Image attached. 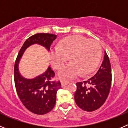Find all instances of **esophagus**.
<instances>
[{"mask_svg": "<svg viewBox=\"0 0 128 128\" xmlns=\"http://www.w3.org/2000/svg\"><path fill=\"white\" fill-rule=\"evenodd\" d=\"M69 83H70V82H69V81L61 80V85H62V86H64L67 85V84H68Z\"/></svg>", "mask_w": 128, "mask_h": 128, "instance_id": "esophagus-1", "label": "esophagus"}]
</instances>
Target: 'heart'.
I'll return each instance as SVG.
<instances>
[{
    "label": "heart",
    "instance_id": "1",
    "mask_svg": "<svg viewBox=\"0 0 128 128\" xmlns=\"http://www.w3.org/2000/svg\"><path fill=\"white\" fill-rule=\"evenodd\" d=\"M102 46L95 39L81 35H73L59 41L57 48L51 52V61L56 70L62 67L70 58L72 62L58 72L63 79H70L79 75H88L95 71L100 60Z\"/></svg>",
    "mask_w": 128,
    "mask_h": 128
}]
</instances>
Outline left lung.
I'll return each mask as SVG.
<instances>
[{
	"label": "left lung",
	"mask_w": 128,
	"mask_h": 128,
	"mask_svg": "<svg viewBox=\"0 0 128 128\" xmlns=\"http://www.w3.org/2000/svg\"><path fill=\"white\" fill-rule=\"evenodd\" d=\"M75 100L82 110L93 112L101 107L108 96L112 85V69L105 52L99 70L88 80L76 82Z\"/></svg>",
	"instance_id": "obj_1"
}]
</instances>
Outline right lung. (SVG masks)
Listing matches in <instances>:
<instances>
[{
    "label": "right lung",
    "mask_w": 128,
    "mask_h": 128,
    "mask_svg": "<svg viewBox=\"0 0 128 128\" xmlns=\"http://www.w3.org/2000/svg\"><path fill=\"white\" fill-rule=\"evenodd\" d=\"M56 38V35L52 33H36L30 36L21 47L14 66V80L18 96L29 111L37 115L48 113L55 106L60 82L53 80L55 74L50 67L42 75L33 79H26L18 72V62L28 46L38 44L50 50Z\"/></svg>",
    "instance_id": "add662e5"
}]
</instances>
